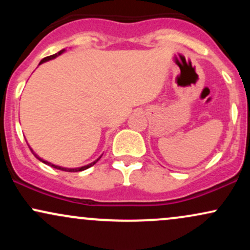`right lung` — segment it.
Segmentation results:
<instances>
[{
  "instance_id": "add662e5",
  "label": "right lung",
  "mask_w": 250,
  "mask_h": 250,
  "mask_svg": "<svg viewBox=\"0 0 250 250\" xmlns=\"http://www.w3.org/2000/svg\"><path fill=\"white\" fill-rule=\"evenodd\" d=\"M63 51H64V49H62L61 51H59V53H56V54H54V55H50V56H47V57H44V59L42 60L41 62H40V64H41V63H43V62H45V61H49V60H53V59H55L56 56H59V55H61V54L63 53ZM30 150L33 151V149L30 148ZM33 154H34V156L36 157V159H39L40 161H42L43 163H45V165H48V166H50V167H53V168H56V169H60V170H63V171H70V173H75V171H82V170H85V169H88L89 167H91V166H94L95 165V163L99 161L100 159H101V156L99 157V159L96 160V161H94L93 163H90V165H88V166H84V167H81V168H62V167H59V166H55V165H51V163H49V162H47V161H44V160H42L41 157H39L37 156V155L34 153L33 151Z\"/></svg>"
}]
</instances>
